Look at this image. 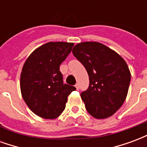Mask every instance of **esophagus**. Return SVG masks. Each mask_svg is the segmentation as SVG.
I'll return each mask as SVG.
<instances>
[{
	"mask_svg": "<svg viewBox=\"0 0 147 147\" xmlns=\"http://www.w3.org/2000/svg\"><path fill=\"white\" fill-rule=\"evenodd\" d=\"M76 88L77 90H79L80 89V86H79V84H78V83H76Z\"/></svg>",
	"mask_w": 147,
	"mask_h": 147,
	"instance_id": "esophagus-1",
	"label": "esophagus"
}]
</instances>
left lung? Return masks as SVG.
<instances>
[{
    "label": "left lung",
    "instance_id": "1",
    "mask_svg": "<svg viewBox=\"0 0 147 147\" xmlns=\"http://www.w3.org/2000/svg\"><path fill=\"white\" fill-rule=\"evenodd\" d=\"M72 53L89 76V87L80 94L87 112L97 119L113 115L123 105L129 88L131 73L125 61L96 42L79 43Z\"/></svg>",
    "mask_w": 147,
    "mask_h": 147
}]
</instances>
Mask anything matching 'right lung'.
<instances>
[{
  "label": "right lung",
  "mask_w": 147,
  "mask_h": 147,
  "mask_svg": "<svg viewBox=\"0 0 147 147\" xmlns=\"http://www.w3.org/2000/svg\"><path fill=\"white\" fill-rule=\"evenodd\" d=\"M74 43L48 42L36 49L25 61L20 76L24 102L34 113L55 119L64 110L76 87L64 84L60 65L71 51Z\"/></svg>",
  "instance_id": "1"
}]
</instances>
